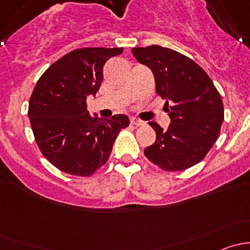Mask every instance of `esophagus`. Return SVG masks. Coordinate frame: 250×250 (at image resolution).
Here are the masks:
<instances>
[{"instance_id":"esophagus-1","label":"esophagus","mask_w":250,"mask_h":250,"mask_svg":"<svg viewBox=\"0 0 250 250\" xmlns=\"http://www.w3.org/2000/svg\"><path fill=\"white\" fill-rule=\"evenodd\" d=\"M130 125H137V127H139V125H145V122H144V121L139 120V118L132 117V118H130Z\"/></svg>"}]
</instances>
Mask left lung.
I'll list each match as a JSON object with an SVG mask.
<instances>
[{"label":"left lung","mask_w":250,"mask_h":250,"mask_svg":"<svg viewBox=\"0 0 250 250\" xmlns=\"http://www.w3.org/2000/svg\"><path fill=\"white\" fill-rule=\"evenodd\" d=\"M133 55L150 67L156 92L166 99L170 125L156 122V141L145 148L146 158L166 172H180L203 160L214 145L224 121L220 93L202 67L186 55L157 44L135 47Z\"/></svg>","instance_id":"left-lung-1"}]
</instances>
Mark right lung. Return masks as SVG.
I'll use <instances>...</instances> for the list:
<instances>
[{"label": "right lung", "mask_w": 250, "mask_h": 250, "mask_svg": "<svg viewBox=\"0 0 250 250\" xmlns=\"http://www.w3.org/2000/svg\"><path fill=\"white\" fill-rule=\"evenodd\" d=\"M123 48L84 47L53 62L37 81L29 102V118L42 155L62 172L90 176L107 162L129 118L98 120L87 111V97L99 90L103 69Z\"/></svg>", "instance_id": "1"}]
</instances>
